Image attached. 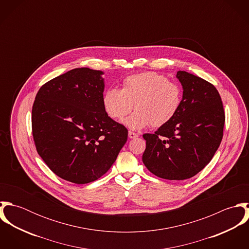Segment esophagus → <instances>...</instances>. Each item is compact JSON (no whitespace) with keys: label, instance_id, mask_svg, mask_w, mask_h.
<instances>
[{"label":"esophagus","instance_id":"esophagus-1","mask_svg":"<svg viewBox=\"0 0 249 249\" xmlns=\"http://www.w3.org/2000/svg\"><path fill=\"white\" fill-rule=\"evenodd\" d=\"M128 137H129L130 139H134V138L138 137V134L135 133V132H133V131H128Z\"/></svg>","mask_w":249,"mask_h":249}]
</instances>
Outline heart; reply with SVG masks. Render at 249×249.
Instances as JSON below:
<instances>
[{"label": "heart", "instance_id": "heart-1", "mask_svg": "<svg viewBox=\"0 0 249 249\" xmlns=\"http://www.w3.org/2000/svg\"><path fill=\"white\" fill-rule=\"evenodd\" d=\"M182 89L165 75L147 71L132 74L123 81V88L111 87L104 94V107L109 117L123 120L136 110L124 124L131 129L147 125L161 127L171 122L182 104Z\"/></svg>", "mask_w": 249, "mask_h": 249}]
</instances>
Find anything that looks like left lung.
I'll use <instances>...</instances> for the list:
<instances>
[{"instance_id": "obj_1", "label": "left lung", "mask_w": 249, "mask_h": 249, "mask_svg": "<svg viewBox=\"0 0 249 249\" xmlns=\"http://www.w3.org/2000/svg\"><path fill=\"white\" fill-rule=\"evenodd\" d=\"M177 77L183 87L175 118L153 134L142 135V162L154 176L169 180L195 177L212 160L223 136L225 114L212 83L185 71Z\"/></svg>"}]
</instances>
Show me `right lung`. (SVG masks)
<instances>
[{
	"mask_svg": "<svg viewBox=\"0 0 249 249\" xmlns=\"http://www.w3.org/2000/svg\"><path fill=\"white\" fill-rule=\"evenodd\" d=\"M102 71L76 68L41 86L32 111L36 150L57 177L75 184L102 178L127 140L104 107Z\"/></svg>",
	"mask_w": 249,
	"mask_h": 249,
	"instance_id": "add662e5",
	"label": "right lung"
}]
</instances>
